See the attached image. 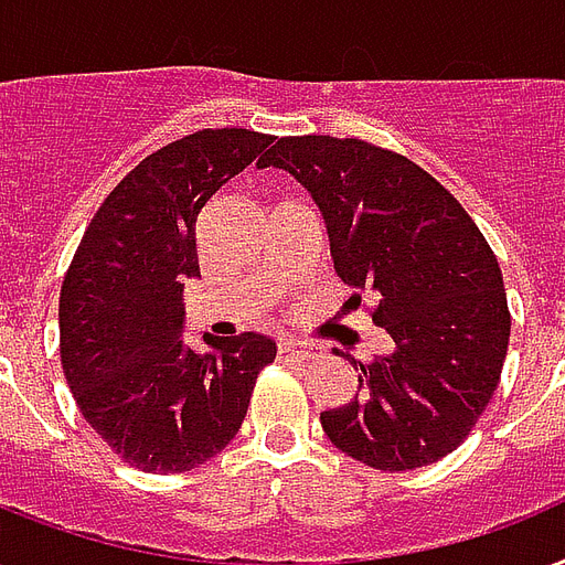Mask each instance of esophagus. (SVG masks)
<instances>
[{"label":"esophagus","mask_w":565,"mask_h":565,"mask_svg":"<svg viewBox=\"0 0 565 565\" xmlns=\"http://www.w3.org/2000/svg\"><path fill=\"white\" fill-rule=\"evenodd\" d=\"M279 356H291V360H315L318 348L315 344L297 342V339H282L279 342Z\"/></svg>","instance_id":"obj_1"}]
</instances>
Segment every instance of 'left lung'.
Listing matches in <instances>:
<instances>
[{
  "label": "left lung",
  "instance_id": "obj_1",
  "mask_svg": "<svg viewBox=\"0 0 565 565\" xmlns=\"http://www.w3.org/2000/svg\"><path fill=\"white\" fill-rule=\"evenodd\" d=\"M279 168L318 205L335 274L374 291L392 351L360 365V395L321 413L339 450L380 471L457 448L492 401L507 342L504 277L466 209L397 152L356 138H279Z\"/></svg>",
  "mask_w": 565,
  "mask_h": 565
}]
</instances>
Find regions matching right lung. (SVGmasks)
Listing matches in <instances>:
<instances>
[{"label": "right lung", "instance_id": "1", "mask_svg": "<svg viewBox=\"0 0 565 565\" xmlns=\"http://www.w3.org/2000/svg\"><path fill=\"white\" fill-rule=\"evenodd\" d=\"M270 143L203 129L161 147L105 196L61 286V365L85 422L129 466L188 471L242 427L277 342L265 332L182 342V288L200 277L196 217Z\"/></svg>", "mask_w": 565, "mask_h": 565}]
</instances>
